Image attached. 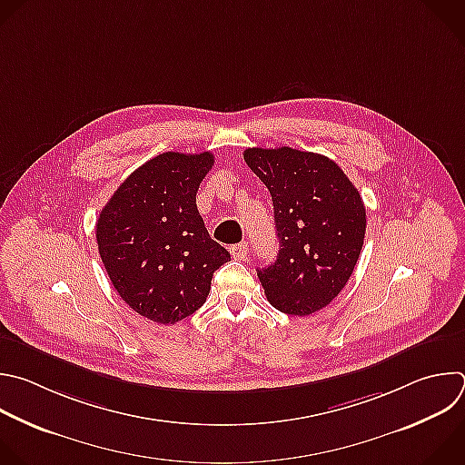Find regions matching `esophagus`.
<instances>
[{
    "label": "esophagus",
    "instance_id": "34e87169",
    "mask_svg": "<svg viewBox=\"0 0 465 465\" xmlns=\"http://www.w3.org/2000/svg\"><path fill=\"white\" fill-rule=\"evenodd\" d=\"M230 253L233 259L237 261H244L246 255H248V242H239V244H233L230 246Z\"/></svg>",
    "mask_w": 465,
    "mask_h": 465
}]
</instances>
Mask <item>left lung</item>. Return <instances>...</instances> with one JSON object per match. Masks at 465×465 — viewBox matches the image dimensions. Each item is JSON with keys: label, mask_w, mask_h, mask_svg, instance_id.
<instances>
[{"label": "left lung", "mask_w": 465, "mask_h": 465, "mask_svg": "<svg viewBox=\"0 0 465 465\" xmlns=\"http://www.w3.org/2000/svg\"><path fill=\"white\" fill-rule=\"evenodd\" d=\"M244 161L272 195L281 248L273 264L257 270L264 295L284 314H312L354 272L367 228L361 195L318 153L248 147Z\"/></svg>", "instance_id": "1"}]
</instances>
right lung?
<instances>
[{
	"mask_svg": "<svg viewBox=\"0 0 465 465\" xmlns=\"http://www.w3.org/2000/svg\"><path fill=\"white\" fill-rule=\"evenodd\" d=\"M215 157L161 153L134 170L96 221V242L118 295L140 316L173 325L206 302L212 277L230 261L197 210Z\"/></svg>",
	"mask_w": 465,
	"mask_h": 465,
	"instance_id": "obj_1",
	"label": "right lung"
}]
</instances>
